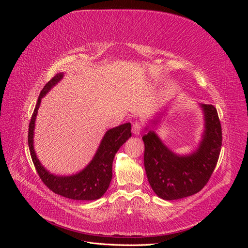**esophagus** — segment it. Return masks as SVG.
<instances>
[{
	"label": "esophagus",
	"instance_id": "esophagus-1",
	"mask_svg": "<svg viewBox=\"0 0 248 248\" xmlns=\"http://www.w3.org/2000/svg\"><path fill=\"white\" fill-rule=\"evenodd\" d=\"M141 128H142V124L140 122L136 121V122L132 124V132L134 134H137V136H139V134L140 133Z\"/></svg>",
	"mask_w": 248,
	"mask_h": 248
}]
</instances>
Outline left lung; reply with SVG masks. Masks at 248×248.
<instances>
[{"label": "left lung", "mask_w": 248, "mask_h": 248, "mask_svg": "<svg viewBox=\"0 0 248 248\" xmlns=\"http://www.w3.org/2000/svg\"><path fill=\"white\" fill-rule=\"evenodd\" d=\"M206 130L200 148L188 156H179L164 146L154 131L144 134V163L152 189L171 201L192 196L204 188L217 164L222 145L221 124L212 104H202Z\"/></svg>", "instance_id": "left-lung-1"}]
</instances>
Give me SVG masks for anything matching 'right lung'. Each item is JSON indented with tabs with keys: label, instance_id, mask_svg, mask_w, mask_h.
Segmentation results:
<instances>
[{
	"label": "right lung",
	"instance_id": "1",
	"mask_svg": "<svg viewBox=\"0 0 248 248\" xmlns=\"http://www.w3.org/2000/svg\"><path fill=\"white\" fill-rule=\"evenodd\" d=\"M63 78V73H58L41 90L34 112L29 124L28 144L34 167L41 181L46 187L59 196L77 201H93L101 198L108 190L112 177V161L115 155L124 142L131 137V124L125 123L109 129L103 137L93 160L89 166L77 175L69 177H57L46 170L37 159L33 147V134L37 110L41 98L52 86Z\"/></svg>",
	"mask_w": 248,
	"mask_h": 248
}]
</instances>
